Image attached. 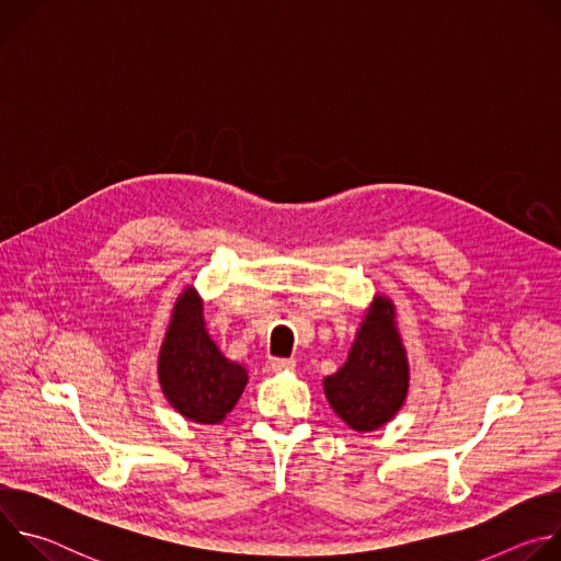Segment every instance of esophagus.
Listing matches in <instances>:
<instances>
[{"instance_id":"obj_1","label":"esophagus","mask_w":561,"mask_h":561,"mask_svg":"<svg viewBox=\"0 0 561 561\" xmlns=\"http://www.w3.org/2000/svg\"><path fill=\"white\" fill-rule=\"evenodd\" d=\"M266 368H268L271 373L288 370V368H295V359H286V357H268V359H266Z\"/></svg>"}]
</instances>
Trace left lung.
I'll use <instances>...</instances> for the list:
<instances>
[{
	"label": "left lung",
	"mask_w": 561,
	"mask_h": 561,
	"mask_svg": "<svg viewBox=\"0 0 561 561\" xmlns=\"http://www.w3.org/2000/svg\"><path fill=\"white\" fill-rule=\"evenodd\" d=\"M324 392L331 409L357 433L377 431L404 407L409 359L388 297L373 299L346 364L324 379Z\"/></svg>",
	"instance_id": "1"
}]
</instances>
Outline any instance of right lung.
Wrapping results in <instances>:
<instances>
[{
    "mask_svg": "<svg viewBox=\"0 0 561 561\" xmlns=\"http://www.w3.org/2000/svg\"><path fill=\"white\" fill-rule=\"evenodd\" d=\"M202 310L197 290L188 286L173 308L157 375L180 415L197 424H219L242 397L249 375L244 366L221 355L206 331Z\"/></svg>",
    "mask_w": 561,
    "mask_h": 561,
    "instance_id": "1",
    "label": "right lung"
}]
</instances>
